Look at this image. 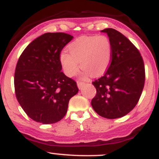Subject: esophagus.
<instances>
[{
	"label": "esophagus",
	"instance_id": "obj_1",
	"mask_svg": "<svg viewBox=\"0 0 159 159\" xmlns=\"http://www.w3.org/2000/svg\"><path fill=\"white\" fill-rule=\"evenodd\" d=\"M77 84H78V88H79V89H81V88H82V87H83V86L85 84L84 83V82H81V81H77Z\"/></svg>",
	"mask_w": 159,
	"mask_h": 159
}]
</instances>
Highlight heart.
<instances>
[{
	"label": "heart",
	"mask_w": 159,
	"mask_h": 159,
	"mask_svg": "<svg viewBox=\"0 0 159 159\" xmlns=\"http://www.w3.org/2000/svg\"><path fill=\"white\" fill-rule=\"evenodd\" d=\"M69 52H62L60 62L65 74L73 77L80 66L83 69L84 78L102 75L111 61V44L105 36H81L68 46ZM80 65H79V63Z\"/></svg>",
	"instance_id": "b5f03b06"
}]
</instances>
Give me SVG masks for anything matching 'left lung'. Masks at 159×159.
<instances>
[{"label": "left lung", "instance_id": "left-lung-1", "mask_svg": "<svg viewBox=\"0 0 159 159\" xmlns=\"http://www.w3.org/2000/svg\"><path fill=\"white\" fill-rule=\"evenodd\" d=\"M111 44V63L102 77L93 82L96 95L91 102L99 116L116 119L129 114L141 96L145 69L139 51L121 33L113 28L101 30Z\"/></svg>", "mask_w": 159, "mask_h": 159}]
</instances>
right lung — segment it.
Listing matches in <instances>:
<instances>
[{
    "label": "right lung",
    "instance_id": "obj_1",
    "mask_svg": "<svg viewBox=\"0 0 159 159\" xmlns=\"http://www.w3.org/2000/svg\"><path fill=\"white\" fill-rule=\"evenodd\" d=\"M73 39L65 33H46L31 42L20 56L14 85L18 102L27 116L43 124L60 121L69 99L77 94L76 82L61 72L60 54Z\"/></svg>",
    "mask_w": 159,
    "mask_h": 159
}]
</instances>
